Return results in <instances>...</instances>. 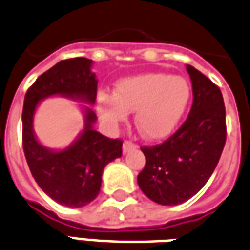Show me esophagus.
<instances>
[{"label":"esophagus","instance_id":"esophagus-1","mask_svg":"<svg viewBox=\"0 0 250 250\" xmlns=\"http://www.w3.org/2000/svg\"><path fill=\"white\" fill-rule=\"evenodd\" d=\"M134 149H137V145L128 142V141H125V142L123 143V154H127V153H130L131 150Z\"/></svg>","mask_w":250,"mask_h":250}]
</instances>
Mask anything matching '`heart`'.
I'll list each match as a JSON object with an SVG mask.
<instances>
[{"label": "heart", "mask_w": 250, "mask_h": 250, "mask_svg": "<svg viewBox=\"0 0 250 250\" xmlns=\"http://www.w3.org/2000/svg\"><path fill=\"white\" fill-rule=\"evenodd\" d=\"M191 100V85L184 77L165 73H145L125 77L115 92L97 97V111L107 125H116L135 111V125L147 139L173 134Z\"/></svg>", "instance_id": "b5f03b06"}]
</instances>
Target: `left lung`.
<instances>
[{
	"label": "left lung",
	"mask_w": 250,
	"mask_h": 250,
	"mask_svg": "<svg viewBox=\"0 0 250 250\" xmlns=\"http://www.w3.org/2000/svg\"><path fill=\"white\" fill-rule=\"evenodd\" d=\"M191 77V111L162 145L142 147L146 165L138 186L155 203L176 206L196 195L216 167L226 142V111L221 90L187 64Z\"/></svg>",
	"instance_id": "obj_1"
}]
</instances>
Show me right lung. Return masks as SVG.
Instances as JSON below:
<instances>
[{"instance_id":"add662e5","label":"right lung","mask_w":250,"mask_h":250,"mask_svg":"<svg viewBox=\"0 0 250 250\" xmlns=\"http://www.w3.org/2000/svg\"><path fill=\"white\" fill-rule=\"evenodd\" d=\"M92 64L93 61L88 58L58 62L28 89L22 108V147L35 181L52 200L74 208L83 207L97 198L103 170L107 164L122 157L123 142L96 131V113L90 107L82 106L83 131L67 148L50 149L34 135L33 118L40 103L54 95L93 105L97 78Z\"/></svg>"}]
</instances>
